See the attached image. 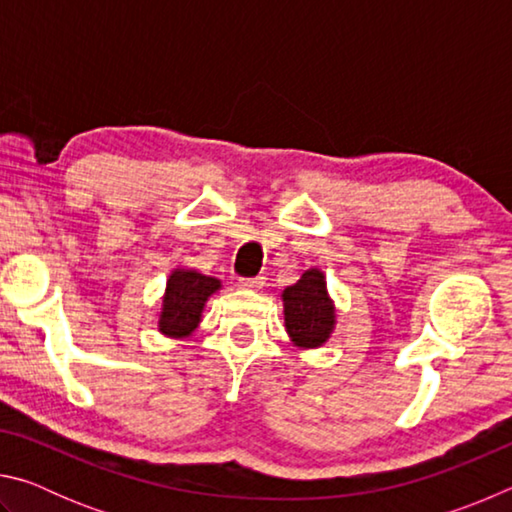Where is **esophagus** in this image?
Wrapping results in <instances>:
<instances>
[{"label":"esophagus","mask_w":512,"mask_h":512,"mask_svg":"<svg viewBox=\"0 0 512 512\" xmlns=\"http://www.w3.org/2000/svg\"><path fill=\"white\" fill-rule=\"evenodd\" d=\"M239 289H246V291H257L264 287V277L257 275V277H241V280L237 282Z\"/></svg>","instance_id":"1"}]
</instances>
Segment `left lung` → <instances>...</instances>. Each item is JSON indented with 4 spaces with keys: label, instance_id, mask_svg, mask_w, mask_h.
<instances>
[{
    "label": "left lung",
    "instance_id": "obj_1",
    "mask_svg": "<svg viewBox=\"0 0 512 512\" xmlns=\"http://www.w3.org/2000/svg\"><path fill=\"white\" fill-rule=\"evenodd\" d=\"M287 329L293 348L314 350L332 339L336 329V305L327 289V277L318 266L307 268L300 280L280 293Z\"/></svg>",
    "mask_w": 512,
    "mask_h": 512
}]
</instances>
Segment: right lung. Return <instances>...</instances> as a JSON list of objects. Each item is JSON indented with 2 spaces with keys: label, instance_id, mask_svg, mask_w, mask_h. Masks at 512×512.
Wrapping results in <instances>:
<instances>
[{
  "label": "right lung",
  "instance_id": "obj_1",
  "mask_svg": "<svg viewBox=\"0 0 512 512\" xmlns=\"http://www.w3.org/2000/svg\"><path fill=\"white\" fill-rule=\"evenodd\" d=\"M221 280L203 275L189 266H176L167 277V287L160 298L158 332L169 339H189L203 320L207 300L221 291Z\"/></svg>",
  "mask_w": 512,
  "mask_h": 512
}]
</instances>
